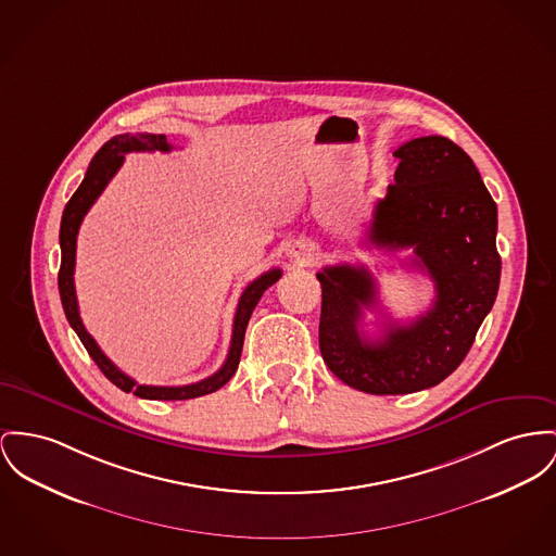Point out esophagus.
<instances>
[{"label": "esophagus", "mask_w": 556, "mask_h": 556, "mask_svg": "<svg viewBox=\"0 0 556 556\" xmlns=\"http://www.w3.org/2000/svg\"><path fill=\"white\" fill-rule=\"evenodd\" d=\"M291 257H293L296 263L305 265V263H309L312 257H314V251H312V247H309V244L296 242V244H293V249H291Z\"/></svg>", "instance_id": "34e87169"}]
</instances>
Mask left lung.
<instances>
[{
  "instance_id": "8db88e82",
  "label": "left lung",
  "mask_w": 556,
  "mask_h": 556,
  "mask_svg": "<svg viewBox=\"0 0 556 556\" xmlns=\"http://www.w3.org/2000/svg\"><path fill=\"white\" fill-rule=\"evenodd\" d=\"M394 184L377 202L367 242L413 249L410 265L434 282L432 307L408 325L388 323L379 339L358 329L379 305L365 265L339 263L316 274L323 287L320 352L327 367L367 394H410L441 383L462 365L491 312L502 260L497 206L472 157L444 137H419L394 151Z\"/></svg>"
}]
</instances>
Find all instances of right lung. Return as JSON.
<instances>
[{"label": "right lung", "mask_w": 556, "mask_h": 556, "mask_svg": "<svg viewBox=\"0 0 556 556\" xmlns=\"http://www.w3.org/2000/svg\"><path fill=\"white\" fill-rule=\"evenodd\" d=\"M173 146H168L164 135H148V132H139V135H117L110 139L103 148L97 151V155L92 157L86 177L81 181V186L75 189L72 200L67 202L65 211H63V219H61V269H59V293L63 301V309L65 316L72 325L79 341L84 343V348L88 350L90 358L97 363V367L103 370V375L115 383L119 390L124 392H132L139 399H148V401H187V399H198L211 392H217L223 388L238 369L240 363V354H242V345H244V333H247V325L251 320V314L255 309V305L260 303L261 295L282 276V271L269 269L265 274H261L257 280H253L244 293L238 301V309L233 316V331H231V343H229V352L227 358L223 363L222 369L215 375L189 383V386H141L137 383L132 377H128L126 372L117 369L112 361L101 352V348L97 345V341L92 339V334L86 331L81 318H79V307H77V296H75L74 269H75V240H77V231L79 225L84 222V215L90 211V206L97 202V198L101 195V191L112 181L113 175L119 170L122 162H124V153L130 151H170Z\"/></svg>", "instance_id": "right-lung-1"}]
</instances>
